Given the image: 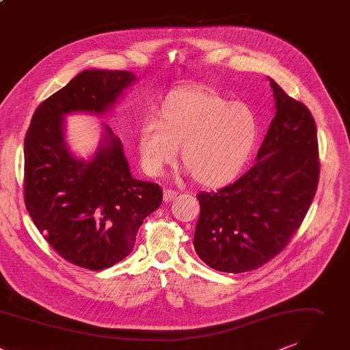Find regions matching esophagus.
Wrapping results in <instances>:
<instances>
[{"instance_id":"esophagus-1","label":"esophagus","mask_w":350,"mask_h":350,"mask_svg":"<svg viewBox=\"0 0 350 350\" xmlns=\"http://www.w3.org/2000/svg\"><path fill=\"white\" fill-rule=\"evenodd\" d=\"M175 197H176V191L175 190H171V189H165L164 190V201L165 202L172 201Z\"/></svg>"}]
</instances>
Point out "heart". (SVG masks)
Segmentation results:
<instances>
[{
	"label": "heart",
	"instance_id": "heart-1",
	"mask_svg": "<svg viewBox=\"0 0 350 350\" xmlns=\"http://www.w3.org/2000/svg\"><path fill=\"white\" fill-rule=\"evenodd\" d=\"M258 122L252 110L228 102L211 88H179L170 92L137 133L144 170L163 174L178 159L205 187L234 180L247 165L256 144Z\"/></svg>",
	"mask_w": 350,
	"mask_h": 350
}]
</instances>
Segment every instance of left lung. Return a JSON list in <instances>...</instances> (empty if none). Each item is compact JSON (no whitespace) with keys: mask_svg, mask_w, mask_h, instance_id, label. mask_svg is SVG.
<instances>
[{"mask_svg":"<svg viewBox=\"0 0 350 350\" xmlns=\"http://www.w3.org/2000/svg\"><path fill=\"white\" fill-rule=\"evenodd\" d=\"M275 116L256 164L234 183L200 193L197 255L209 267L243 273L280 254L299 229L317 190L320 161L309 109L271 79Z\"/></svg>","mask_w":350,"mask_h":350,"instance_id":"8db88e82","label":"left lung"}]
</instances>
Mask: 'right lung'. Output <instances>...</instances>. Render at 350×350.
I'll list each match as a JSON object with an SVG mask.
<instances>
[{
  "instance_id": "1",
  "label": "right lung",
  "mask_w": 350,
  "mask_h": 350,
  "mask_svg": "<svg viewBox=\"0 0 350 350\" xmlns=\"http://www.w3.org/2000/svg\"><path fill=\"white\" fill-rule=\"evenodd\" d=\"M135 79L124 70H84L37 107L26 132L29 215L63 259L84 269H107L128 256L163 190L132 178L120 137L107 125L92 160L76 159L64 142L63 117L103 114Z\"/></svg>"
}]
</instances>
